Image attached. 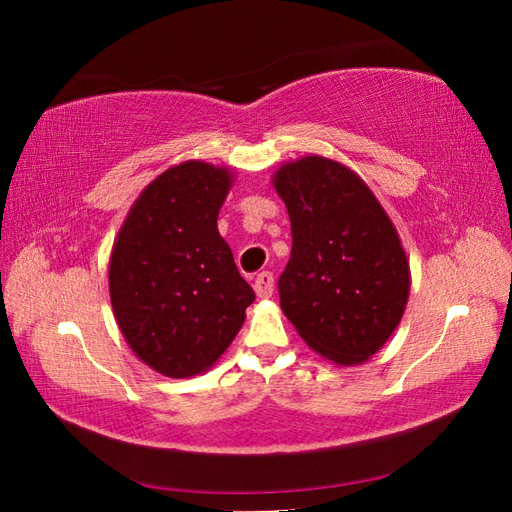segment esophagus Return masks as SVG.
<instances>
[{"label": "esophagus", "instance_id": "esophagus-1", "mask_svg": "<svg viewBox=\"0 0 512 512\" xmlns=\"http://www.w3.org/2000/svg\"><path fill=\"white\" fill-rule=\"evenodd\" d=\"M273 290H275V277H273V273H270V270H264V273H259L255 277L257 297H262V299L273 297Z\"/></svg>", "mask_w": 512, "mask_h": 512}]
</instances>
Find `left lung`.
Returning a JSON list of instances; mask_svg holds the SVG:
<instances>
[{
  "mask_svg": "<svg viewBox=\"0 0 512 512\" xmlns=\"http://www.w3.org/2000/svg\"><path fill=\"white\" fill-rule=\"evenodd\" d=\"M292 253L279 303L301 339L339 365L363 363L396 330L409 264L394 224L354 171L308 156L281 167Z\"/></svg>",
  "mask_w": 512,
  "mask_h": 512,
  "instance_id": "obj_1",
  "label": "left lung"
}]
</instances>
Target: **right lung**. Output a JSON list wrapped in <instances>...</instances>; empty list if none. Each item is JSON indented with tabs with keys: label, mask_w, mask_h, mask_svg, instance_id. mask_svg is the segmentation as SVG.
I'll use <instances>...</instances> for the list:
<instances>
[{
	"label": "right lung",
	"mask_w": 512,
	"mask_h": 512,
	"mask_svg": "<svg viewBox=\"0 0 512 512\" xmlns=\"http://www.w3.org/2000/svg\"><path fill=\"white\" fill-rule=\"evenodd\" d=\"M228 187V171L206 162L167 169L136 200L112 250L118 328L140 361L171 378L211 367L255 301L217 233Z\"/></svg>",
	"instance_id": "add662e5"
}]
</instances>
